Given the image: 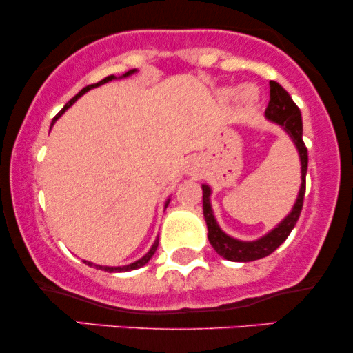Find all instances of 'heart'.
<instances>
[{
    "label": "heart",
    "instance_id": "obj_1",
    "mask_svg": "<svg viewBox=\"0 0 353 353\" xmlns=\"http://www.w3.org/2000/svg\"><path fill=\"white\" fill-rule=\"evenodd\" d=\"M239 96H241V101L244 104H252L257 99V89L254 86H244L241 89V92H239Z\"/></svg>",
    "mask_w": 353,
    "mask_h": 353
}]
</instances>
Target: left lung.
I'll return each mask as SVG.
<instances>
[{"instance_id":"1","label":"left lung","mask_w":353,"mask_h":353,"mask_svg":"<svg viewBox=\"0 0 353 353\" xmlns=\"http://www.w3.org/2000/svg\"><path fill=\"white\" fill-rule=\"evenodd\" d=\"M270 99L267 104L265 116L269 117L274 123L281 124L285 132L292 137V141L297 145L299 154H301V164H302V185L301 192H299L297 201L292 212L289 214L281 224L275 228L272 232H269L259 241L254 242H242L237 239L229 237L228 234H224L221 228L217 225L216 219H214L212 209H210V189L208 185H202V208H204V217L205 224L209 229V242L210 245L216 249L219 255H222L224 259L232 262H250L257 261V259L267 257L277 249L279 245L283 244L289 234L292 232V229L297 224L299 216L302 212L303 205V196H305V176H307V164H309V154H307L305 143L302 141V116L301 109L297 108V104L294 103L290 98L289 92L283 89L281 84L270 81Z\"/></svg>"}]
</instances>
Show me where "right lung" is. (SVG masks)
I'll use <instances>...</instances> for the list:
<instances>
[{
    "mask_svg": "<svg viewBox=\"0 0 353 353\" xmlns=\"http://www.w3.org/2000/svg\"><path fill=\"white\" fill-rule=\"evenodd\" d=\"M132 72H134V70L128 71V72H125V74H124V78H125V76L132 74ZM111 79H114V76H108V78H104L103 81H99V83H96V84H89V86H86V88H84V89H81V91L78 92V94H76V96H74V98H72V99L70 101V103H68V104H66V106H64V108H63V111H61V112H59V114H58V116H56V117H54V119H52V123H54V121H56V119H58V117H59L61 114H63V112H64V111H66V109H68V108H70V106H71V104H72V103H74V101L79 98V96H83V94H84V92H88V91H89V89H92V88H96V86H101V84L108 83V81H111ZM157 244H159V239H157V241H156V242H154V245L151 247V250H149V252H148V254H145L143 259H139V261H137V262H134V264H129V265H124V267H103V265H94V267H96V269H101V270H106V272H128V270H134V269H139V267H143V265H145V264H148V262H149V261H151V257H152V255H154V252H156V249H157ZM84 262H86V261H84ZM86 264H88V265H92V264H91V262H86Z\"/></svg>",
    "mask_w": 353,
    "mask_h": 353,
    "instance_id": "add662e5",
    "label": "right lung"
}]
</instances>
